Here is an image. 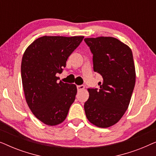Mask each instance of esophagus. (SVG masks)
Listing matches in <instances>:
<instances>
[{"label":"esophagus","instance_id":"obj_1","mask_svg":"<svg viewBox=\"0 0 156 156\" xmlns=\"http://www.w3.org/2000/svg\"><path fill=\"white\" fill-rule=\"evenodd\" d=\"M76 88H77V91H81L82 89L85 88L84 85H79V86H76Z\"/></svg>","mask_w":156,"mask_h":156}]
</instances>
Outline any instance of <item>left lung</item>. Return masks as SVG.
<instances>
[{
    "mask_svg": "<svg viewBox=\"0 0 156 156\" xmlns=\"http://www.w3.org/2000/svg\"><path fill=\"white\" fill-rule=\"evenodd\" d=\"M93 55L94 71L101 74L100 89H88L84 104L88 120L100 128L114 125L129 107L136 82L132 51L112 37L85 38Z\"/></svg>",
    "mask_w": 156,
    "mask_h": 156,
    "instance_id": "8db88e82",
    "label": "left lung"
}]
</instances>
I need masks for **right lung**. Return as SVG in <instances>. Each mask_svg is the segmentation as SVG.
Instances as JSON below:
<instances>
[{
	"instance_id": "obj_1",
	"label": "right lung",
	"mask_w": 156,
	"mask_h": 156,
	"mask_svg": "<svg viewBox=\"0 0 156 156\" xmlns=\"http://www.w3.org/2000/svg\"><path fill=\"white\" fill-rule=\"evenodd\" d=\"M84 39L83 36H43L25 51L21 78L25 99L37 119L49 126L63 122L74 101L76 87L61 81L66 62Z\"/></svg>"
}]
</instances>
